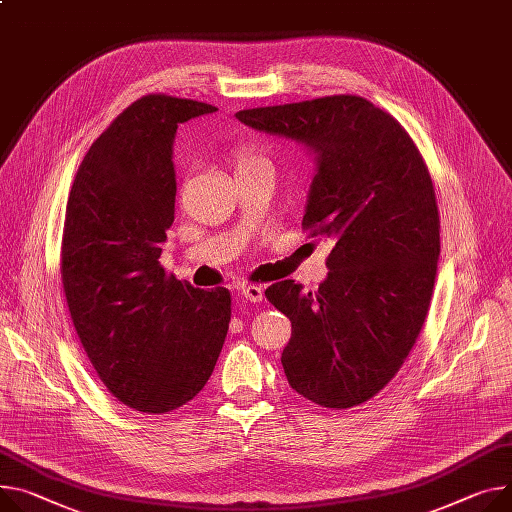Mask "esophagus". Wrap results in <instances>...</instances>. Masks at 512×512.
<instances>
[{"label": "esophagus", "instance_id": "1", "mask_svg": "<svg viewBox=\"0 0 512 512\" xmlns=\"http://www.w3.org/2000/svg\"><path fill=\"white\" fill-rule=\"evenodd\" d=\"M240 295L250 301V303H262L264 301V289L258 287V285H248V287H242Z\"/></svg>", "mask_w": 512, "mask_h": 512}]
</instances>
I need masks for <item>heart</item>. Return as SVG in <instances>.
I'll return each mask as SVG.
<instances>
[{"instance_id":"heart-1","label":"heart","mask_w":512,"mask_h":512,"mask_svg":"<svg viewBox=\"0 0 512 512\" xmlns=\"http://www.w3.org/2000/svg\"><path fill=\"white\" fill-rule=\"evenodd\" d=\"M258 162H264V160H260V157L254 155V153L242 151V153L238 155V170H242V168H246V166H252V164H258Z\"/></svg>"}]
</instances>
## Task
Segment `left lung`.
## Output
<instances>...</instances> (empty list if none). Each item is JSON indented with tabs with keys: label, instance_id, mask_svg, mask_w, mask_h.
<instances>
[{
	"label": "left lung",
	"instance_id": "left-lung-1",
	"mask_svg": "<svg viewBox=\"0 0 512 512\" xmlns=\"http://www.w3.org/2000/svg\"><path fill=\"white\" fill-rule=\"evenodd\" d=\"M235 119L313 157L303 227L330 240V272L318 293L287 279L266 297L293 326L281 357L289 385L324 408L359 406L406 361L435 287L439 211L422 155L361 96L240 110Z\"/></svg>",
	"mask_w": 512,
	"mask_h": 512
}]
</instances>
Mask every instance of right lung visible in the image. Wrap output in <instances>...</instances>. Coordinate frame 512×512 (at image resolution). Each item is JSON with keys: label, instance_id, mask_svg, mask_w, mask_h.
<instances>
[{"label": "right lung", "instance_id": "add662e5", "mask_svg": "<svg viewBox=\"0 0 512 512\" xmlns=\"http://www.w3.org/2000/svg\"><path fill=\"white\" fill-rule=\"evenodd\" d=\"M215 110L143 96L92 143L69 192L61 279L73 326L112 396L147 414L205 387L231 320L227 289H194L160 266L174 223L176 129Z\"/></svg>", "mask_w": 512, "mask_h": 512}]
</instances>
